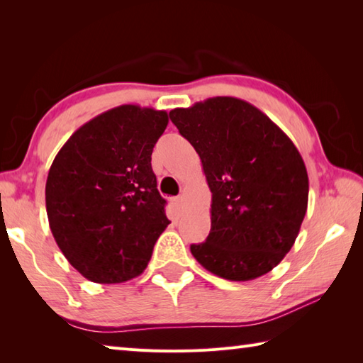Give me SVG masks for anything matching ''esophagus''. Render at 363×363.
Returning a JSON list of instances; mask_svg holds the SVG:
<instances>
[{"label":"esophagus","mask_w":363,"mask_h":363,"mask_svg":"<svg viewBox=\"0 0 363 363\" xmlns=\"http://www.w3.org/2000/svg\"><path fill=\"white\" fill-rule=\"evenodd\" d=\"M171 205L175 209V213L180 214L182 208H183V197H172L171 199Z\"/></svg>","instance_id":"1"}]
</instances>
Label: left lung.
<instances>
[{
  "mask_svg": "<svg viewBox=\"0 0 363 363\" xmlns=\"http://www.w3.org/2000/svg\"><path fill=\"white\" fill-rule=\"evenodd\" d=\"M196 149L211 191V230L191 253L230 281L269 273L295 244L309 179L291 138L242 99L217 96L169 111Z\"/></svg>",
  "mask_w": 363,
  "mask_h": 363,
  "instance_id": "obj_1",
  "label": "left lung"
}]
</instances>
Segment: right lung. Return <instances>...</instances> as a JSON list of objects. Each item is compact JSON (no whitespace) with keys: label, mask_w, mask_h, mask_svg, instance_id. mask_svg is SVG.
<instances>
[{"label":"right lung","mask_w":363,"mask_h":363,"mask_svg":"<svg viewBox=\"0 0 363 363\" xmlns=\"http://www.w3.org/2000/svg\"><path fill=\"white\" fill-rule=\"evenodd\" d=\"M167 123L164 110L119 106L79 127L52 161L50 228L68 262L93 283L141 275L171 223L150 164Z\"/></svg>","instance_id":"obj_1"}]
</instances>
